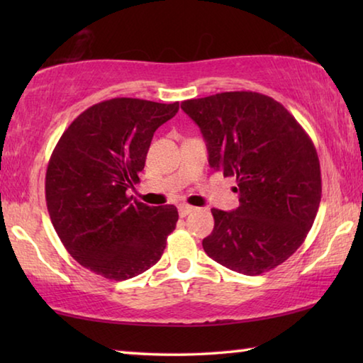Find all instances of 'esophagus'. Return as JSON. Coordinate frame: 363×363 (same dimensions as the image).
<instances>
[{"instance_id": "obj_1", "label": "esophagus", "mask_w": 363, "mask_h": 363, "mask_svg": "<svg viewBox=\"0 0 363 363\" xmlns=\"http://www.w3.org/2000/svg\"><path fill=\"white\" fill-rule=\"evenodd\" d=\"M177 210H179V216L181 218H186L187 214H190V213L195 210V208L190 206V205H179V208H177Z\"/></svg>"}]
</instances>
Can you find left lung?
<instances>
[{
    "instance_id": "left-lung-1",
    "label": "left lung",
    "mask_w": 363,
    "mask_h": 363,
    "mask_svg": "<svg viewBox=\"0 0 363 363\" xmlns=\"http://www.w3.org/2000/svg\"><path fill=\"white\" fill-rule=\"evenodd\" d=\"M181 108L199 125L214 171L235 177L240 206L213 208L205 253L224 267L259 275L285 262L311 230L322 199L311 138L272 97L232 91Z\"/></svg>"
}]
</instances>
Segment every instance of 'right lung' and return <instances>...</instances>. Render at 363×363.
<instances>
[{"label":"right lung","mask_w":363,"mask_h":363,"mask_svg":"<svg viewBox=\"0 0 363 363\" xmlns=\"http://www.w3.org/2000/svg\"><path fill=\"white\" fill-rule=\"evenodd\" d=\"M179 102L115 97L86 108L60 136L46 171V205L67 251L83 267L126 280L157 264L174 230V205L128 196L139 182L153 133Z\"/></svg>","instance_id":"right-lung-1"}]
</instances>
